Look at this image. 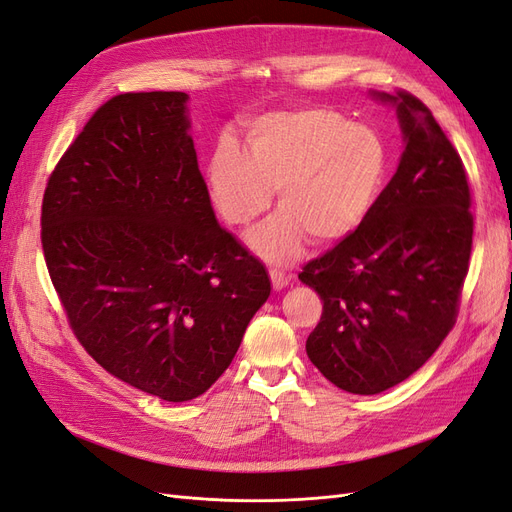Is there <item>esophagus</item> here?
<instances>
[{"mask_svg":"<svg viewBox=\"0 0 512 512\" xmlns=\"http://www.w3.org/2000/svg\"><path fill=\"white\" fill-rule=\"evenodd\" d=\"M269 275H271V284L275 290H284L290 284V277L280 269H271Z\"/></svg>","mask_w":512,"mask_h":512,"instance_id":"34e87169","label":"esophagus"}]
</instances>
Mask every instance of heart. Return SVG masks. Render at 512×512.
Wrapping results in <instances>:
<instances>
[{"instance_id": "b5f03b06", "label": "heart", "mask_w": 512, "mask_h": 512, "mask_svg": "<svg viewBox=\"0 0 512 512\" xmlns=\"http://www.w3.org/2000/svg\"><path fill=\"white\" fill-rule=\"evenodd\" d=\"M386 149L380 136L329 108H290L252 119L245 151L222 138L209 160L215 209L230 226H252L277 190L280 213L247 237L269 262H290L307 237L316 245L346 239L382 192Z\"/></svg>"}]
</instances>
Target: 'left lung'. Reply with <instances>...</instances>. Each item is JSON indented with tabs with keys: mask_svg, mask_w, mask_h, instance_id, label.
I'll return each mask as SVG.
<instances>
[{
	"mask_svg": "<svg viewBox=\"0 0 512 512\" xmlns=\"http://www.w3.org/2000/svg\"><path fill=\"white\" fill-rule=\"evenodd\" d=\"M371 96L397 111V173L359 228L299 273L322 299L309 361L354 395L404 382L444 342L474 232L466 170L429 108L406 91Z\"/></svg>",
	"mask_w": 512,
	"mask_h": 512,
	"instance_id": "8db88e82",
	"label": "left lung"
}]
</instances>
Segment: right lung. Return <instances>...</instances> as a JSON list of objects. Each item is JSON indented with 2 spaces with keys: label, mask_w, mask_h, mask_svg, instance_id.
<instances>
[{
  "label": "right lung",
  "mask_w": 512,
  "mask_h": 512,
  "mask_svg": "<svg viewBox=\"0 0 512 512\" xmlns=\"http://www.w3.org/2000/svg\"><path fill=\"white\" fill-rule=\"evenodd\" d=\"M42 250L83 348L164 401L203 395L271 294L215 220L183 91L98 108L46 183Z\"/></svg>",
  "instance_id": "obj_1"
}]
</instances>
